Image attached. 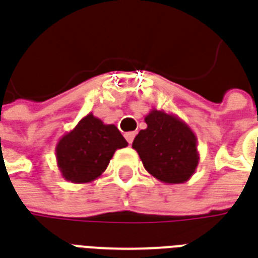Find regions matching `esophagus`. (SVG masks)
Wrapping results in <instances>:
<instances>
[{"label":"esophagus","mask_w":258,"mask_h":258,"mask_svg":"<svg viewBox=\"0 0 258 258\" xmlns=\"http://www.w3.org/2000/svg\"><path fill=\"white\" fill-rule=\"evenodd\" d=\"M124 137H125V140H127V142H128V144H133V141H134V138H135V133H125V134H124Z\"/></svg>","instance_id":"1"}]
</instances>
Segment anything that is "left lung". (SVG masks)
Returning a JSON list of instances; mask_svg holds the SVG:
<instances>
[{
    "mask_svg": "<svg viewBox=\"0 0 258 258\" xmlns=\"http://www.w3.org/2000/svg\"><path fill=\"white\" fill-rule=\"evenodd\" d=\"M133 142L148 173L164 184H184L199 164L198 138L175 114L152 109Z\"/></svg>",
    "mask_w": 258,
    "mask_h": 258,
    "instance_id": "left-lung-1",
    "label": "left lung"
}]
</instances>
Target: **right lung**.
I'll list each match as a JSON object with an SVG mask.
<instances>
[{
  "label": "right lung",
  "mask_w": 258,
  "mask_h": 258,
  "mask_svg": "<svg viewBox=\"0 0 258 258\" xmlns=\"http://www.w3.org/2000/svg\"><path fill=\"white\" fill-rule=\"evenodd\" d=\"M127 145L114 124H105L88 113L56 144L59 171L69 182H91L106 170L114 152Z\"/></svg>",
  "instance_id": "obj_1"
}]
</instances>
